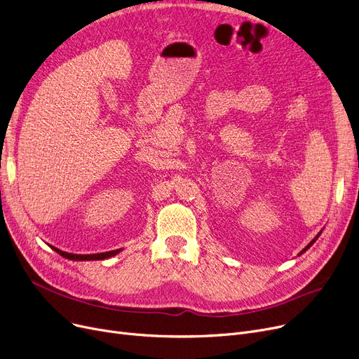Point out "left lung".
I'll return each mask as SVG.
<instances>
[{
    "instance_id": "obj_1",
    "label": "left lung",
    "mask_w": 359,
    "mask_h": 359,
    "mask_svg": "<svg viewBox=\"0 0 359 359\" xmlns=\"http://www.w3.org/2000/svg\"><path fill=\"white\" fill-rule=\"evenodd\" d=\"M322 231H323V230H322ZM322 231H320V233H318V234H317V236H316V237H314V238H313V240H311V241H310V243H309V244H307V246H306V248H304V249H303V250H301V252H299V253H298V256H299V255H303V253H304V252H307V250H309V249H310V248H311V246H313V244H314V243H316V240H317V238H318V237H320V234H322Z\"/></svg>"
}]
</instances>
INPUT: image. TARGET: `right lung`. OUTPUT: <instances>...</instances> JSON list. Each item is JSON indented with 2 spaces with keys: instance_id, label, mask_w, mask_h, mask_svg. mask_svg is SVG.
<instances>
[{
  "instance_id": "1",
  "label": "right lung",
  "mask_w": 359,
  "mask_h": 359,
  "mask_svg": "<svg viewBox=\"0 0 359 359\" xmlns=\"http://www.w3.org/2000/svg\"><path fill=\"white\" fill-rule=\"evenodd\" d=\"M49 248L52 250H55L58 255H61L62 257L65 259H69V260H75V262H83V260H104V259H109L111 256H116L119 252H122V249H116V250H110V252H104V253H93V255H74V253H68V252H62L60 249H56L53 246Z\"/></svg>"
}]
</instances>
